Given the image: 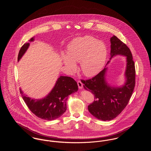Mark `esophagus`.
Instances as JSON below:
<instances>
[{
  "label": "esophagus",
  "instance_id": "34e87169",
  "mask_svg": "<svg viewBox=\"0 0 151 151\" xmlns=\"http://www.w3.org/2000/svg\"><path fill=\"white\" fill-rule=\"evenodd\" d=\"M77 84H78V86L80 89H82L83 88V84L80 81H77Z\"/></svg>",
  "mask_w": 151,
  "mask_h": 151
}]
</instances>
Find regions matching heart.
Listing matches in <instances>:
<instances>
[{"label":"heart","instance_id":"heart-1","mask_svg":"<svg viewBox=\"0 0 151 151\" xmlns=\"http://www.w3.org/2000/svg\"><path fill=\"white\" fill-rule=\"evenodd\" d=\"M67 53H63L65 65L70 70L76 69L75 62H81L83 73L87 77L97 74L102 69L107 57L105 44L91 36L74 39L67 48Z\"/></svg>","mask_w":151,"mask_h":151}]
</instances>
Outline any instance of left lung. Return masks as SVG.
I'll use <instances>...</instances> for the list:
<instances>
[{
	"label": "left lung",
	"mask_w": 151,
	"mask_h": 151,
	"mask_svg": "<svg viewBox=\"0 0 151 151\" xmlns=\"http://www.w3.org/2000/svg\"><path fill=\"white\" fill-rule=\"evenodd\" d=\"M110 58L106 65L116 55H125L127 58L125 85L117 87L108 85L105 78L107 69L106 66L93 78L81 80L84 89L94 95V101L88 106L89 111L103 121L113 120L126 107L135 84V64L129 48L114 35L110 38Z\"/></svg>",
	"instance_id": "8db88e82"
}]
</instances>
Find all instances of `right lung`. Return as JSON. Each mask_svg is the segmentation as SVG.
Listing matches in <instances>:
<instances>
[{
  "label": "right lung",
  "mask_w": 151,
  "mask_h": 151,
  "mask_svg": "<svg viewBox=\"0 0 151 151\" xmlns=\"http://www.w3.org/2000/svg\"><path fill=\"white\" fill-rule=\"evenodd\" d=\"M34 41V37L29 42ZM29 46L25 43L22 46L18 55V62L20 60ZM78 91L77 82L71 77L60 76L55 86L49 94L41 99H31L23 93L20 89L22 97L29 109L38 117L53 120L60 117L67 109L66 102L68 96Z\"/></svg>",
  "instance_id": "1"
}]
</instances>
